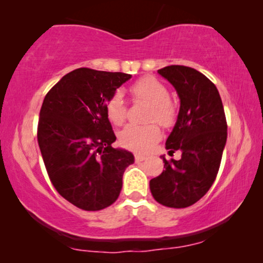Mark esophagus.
Listing matches in <instances>:
<instances>
[{
	"mask_svg": "<svg viewBox=\"0 0 263 263\" xmlns=\"http://www.w3.org/2000/svg\"><path fill=\"white\" fill-rule=\"evenodd\" d=\"M145 159H146V157L143 156V154H140V153L135 154V161H136V163H140V161H142Z\"/></svg>",
	"mask_w": 263,
	"mask_h": 263,
	"instance_id": "esophagus-1",
	"label": "esophagus"
}]
</instances>
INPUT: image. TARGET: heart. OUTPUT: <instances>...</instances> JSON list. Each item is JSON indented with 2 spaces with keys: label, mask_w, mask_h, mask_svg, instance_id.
Instances as JSON below:
<instances>
[{
  "label": "heart",
  "mask_w": 263,
  "mask_h": 263,
  "mask_svg": "<svg viewBox=\"0 0 263 263\" xmlns=\"http://www.w3.org/2000/svg\"><path fill=\"white\" fill-rule=\"evenodd\" d=\"M133 98L151 104L147 121L158 122L164 128H170L177 120V107L170 99V92L163 82L153 77H143L129 87ZM106 114L114 124L121 125L127 118V104L120 92H115L105 104ZM161 130L157 123L147 125L128 124L120 134V142L124 148L145 152L159 141Z\"/></svg>",
  "instance_id": "heart-1"
}]
</instances>
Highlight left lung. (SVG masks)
<instances>
[{
	"instance_id": "obj_1",
	"label": "left lung",
	"mask_w": 263,
	"mask_h": 263,
	"mask_svg": "<svg viewBox=\"0 0 263 263\" xmlns=\"http://www.w3.org/2000/svg\"><path fill=\"white\" fill-rule=\"evenodd\" d=\"M174 85L181 107L174 130L166 140L168 153L181 151L179 160L163 157V172L149 181L157 202L185 208L204 196L217 178L228 138V123L220 95L207 77L185 66L158 70Z\"/></svg>"
}]
</instances>
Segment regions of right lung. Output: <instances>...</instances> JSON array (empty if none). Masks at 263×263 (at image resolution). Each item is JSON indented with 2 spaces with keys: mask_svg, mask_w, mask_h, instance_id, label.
I'll return each mask as SVG.
<instances>
[{
  "mask_svg": "<svg viewBox=\"0 0 263 263\" xmlns=\"http://www.w3.org/2000/svg\"><path fill=\"white\" fill-rule=\"evenodd\" d=\"M130 74L78 68L64 75L43 100L37 139L57 193L84 211L117 200L124 170L134 156L112 148L116 140L105 104Z\"/></svg>",
  "mask_w": 263,
  "mask_h": 263,
  "instance_id": "obj_1",
  "label": "right lung"
}]
</instances>
